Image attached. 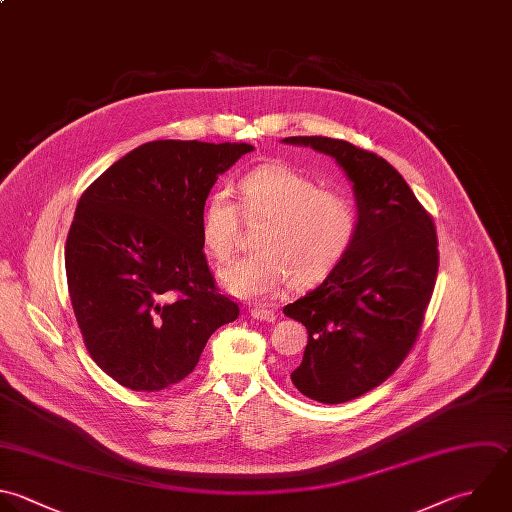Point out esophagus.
Listing matches in <instances>:
<instances>
[{"mask_svg": "<svg viewBox=\"0 0 512 512\" xmlns=\"http://www.w3.org/2000/svg\"><path fill=\"white\" fill-rule=\"evenodd\" d=\"M252 318H256V320H262V322H274L276 320V314H274V310H270V308H264V306H256V308H252Z\"/></svg>", "mask_w": 512, "mask_h": 512, "instance_id": "1", "label": "esophagus"}]
</instances>
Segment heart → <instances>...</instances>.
Instances as JSON below:
<instances>
[{"label":"heart","instance_id":"1","mask_svg":"<svg viewBox=\"0 0 512 512\" xmlns=\"http://www.w3.org/2000/svg\"><path fill=\"white\" fill-rule=\"evenodd\" d=\"M244 218H262L252 244L254 252L220 272L222 286L238 298H266L288 278L308 286L324 278L348 252L358 216L338 190L318 184L284 162L256 166L238 182ZM238 232V208L224 192L206 198L200 236L206 252L224 262Z\"/></svg>","mask_w":512,"mask_h":512}]
</instances>
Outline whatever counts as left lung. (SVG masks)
I'll list each match as a JSON object with an SVG mask.
<instances>
[{"mask_svg": "<svg viewBox=\"0 0 512 512\" xmlns=\"http://www.w3.org/2000/svg\"><path fill=\"white\" fill-rule=\"evenodd\" d=\"M282 142L332 156L356 198L348 252L318 288L284 306L308 330L292 384L312 400L340 404L382 384L414 346L438 274L436 230L384 158L322 136Z\"/></svg>", "mask_w": 512, "mask_h": 512, "instance_id": "left-lung-1", "label": "left lung"}]
</instances>
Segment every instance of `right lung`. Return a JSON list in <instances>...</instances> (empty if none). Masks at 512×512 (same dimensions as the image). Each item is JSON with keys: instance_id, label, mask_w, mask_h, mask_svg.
<instances>
[{"instance_id": "obj_1", "label": "right lung", "mask_w": 512, "mask_h": 512, "mask_svg": "<svg viewBox=\"0 0 512 512\" xmlns=\"http://www.w3.org/2000/svg\"><path fill=\"white\" fill-rule=\"evenodd\" d=\"M252 150L148 142L82 194L66 240L70 300L90 356L122 386L158 392L184 380L208 338L238 318L208 268L200 218L218 176Z\"/></svg>"}]
</instances>
